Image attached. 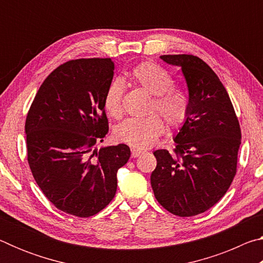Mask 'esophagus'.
Here are the masks:
<instances>
[{
  "label": "esophagus",
  "mask_w": 263,
  "mask_h": 263,
  "mask_svg": "<svg viewBox=\"0 0 263 263\" xmlns=\"http://www.w3.org/2000/svg\"><path fill=\"white\" fill-rule=\"evenodd\" d=\"M142 153H144V151L138 149V148H135V147L131 148V155H132V158H138V157H139V155L142 154Z\"/></svg>",
  "instance_id": "34e87169"
}]
</instances>
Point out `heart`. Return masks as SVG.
<instances>
[{
    "mask_svg": "<svg viewBox=\"0 0 263 263\" xmlns=\"http://www.w3.org/2000/svg\"><path fill=\"white\" fill-rule=\"evenodd\" d=\"M137 86L153 96L151 110H157L173 128L180 127L189 114V99L181 89L174 88V81L166 70L153 62H142L130 74ZM123 84L115 81L106 90L104 106L112 118H119L122 106ZM164 132V124L157 114L144 118H128L115 130V137L135 148H147Z\"/></svg>",
    "mask_w": 263,
    "mask_h": 263,
    "instance_id": "1",
    "label": "heart"
}]
</instances>
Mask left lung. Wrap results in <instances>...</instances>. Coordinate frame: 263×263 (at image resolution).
Wrapping results in <instances>:
<instances>
[{
    "mask_svg": "<svg viewBox=\"0 0 263 263\" xmlns=\"http://www.w3.org/2000/svg\"><path fill=\"white\" fill-rule=\"evenodd\" d=\"M180 67L189 92V114L177 135L175 154L153 153L151 175L155 198L173 215L205 212L226 194L237 173L241 131L230 96L219 78L198 57L161 55Z\"/></svg>",
    "mask_w": 263,
    "mask_h": 263,
    "instance_id": "obj_1",
    "label": "left lung"
}]
</instances>
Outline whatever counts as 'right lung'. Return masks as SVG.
Wrapping results in <instances>:
<instances>
[{
  "mask_svg": "<svg viewBox=\"0 0 263 263\" xmlns=\"http://www.w3.org/2000/svg\"><path fill=\"white\" fill-rule=\"evenodd\" d=\"M111 59H78L48 75L26 116L28 161L57 209L77 217L99 213L115 197L117 172L128 161L125 144L96 147L108 133L104 97Z\"/></svg>",
  "mask_w": 263,
  "mask_h": 263,
  "instance_id": "right-lung-1",
  "label": "right lung"
}]
</instances>
